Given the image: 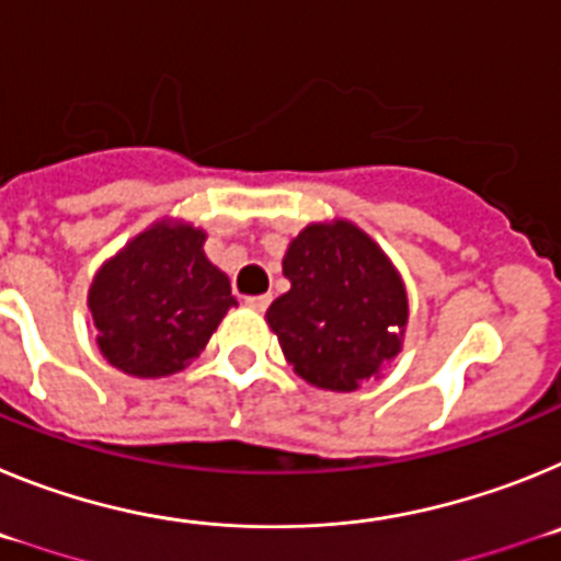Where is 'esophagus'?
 <instances>
[{
    "mask_svg": "<svg viewBox=\"0 0 561 561\" xmlns=\"http://www.w3.org/2000/svg\"><path fill=\"white\" fill-rule=\"evenodd\" d=\"M272 297L270 295H255V297H244V306L252 311H266V306H270Z\"/></svg>",
    "mask_w": 561,
    "mask_h": 561,
    "instance_id": "34e87169",
    "label": "esophagus"
}]
</instances>
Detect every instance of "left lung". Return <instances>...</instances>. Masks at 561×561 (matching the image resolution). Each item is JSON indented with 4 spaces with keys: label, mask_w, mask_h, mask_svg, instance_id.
<instances>
[{
    "label": "left lung",
    "mask_w": 561,
    "mask_h": 561,
    "mask_svg": "<svg viewBox=\"0 0 561 561\" xmlns=\"http://www.w3.org/2000/svg\"><path fill=\"white\" fill-rule=\"evenodd\" d=\"M291 289L266 311L309 385L351 393L401 351L408 291L390 257L351 221L309 225L284 255Z\"/></svg>",
    "instance_id": "1"
}]
</instances>
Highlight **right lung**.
<instances>
[{"label": "right lung", "mask_w": 561, "mask_h": 561, "mask_svg": "<svg viewBox=\"0 0 561 561\" xmlns=\"http://www.w3.org/2000/svg\"><path fill=\"white\" fill-rule=\"evenodd\" d=\"M205 232L157 221L98 270L89 311L108 365L137 379L182 370L236 306L230 280L205 255Z\"/></svg>", "instance_id": "1"}]
</instances>
